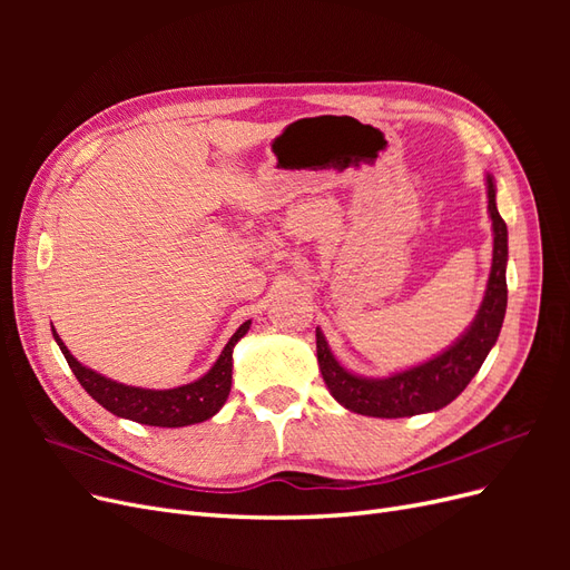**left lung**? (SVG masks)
<instances>
[{
    "label": "left lung",
    "mask_w": 570,
    "mask_h": 570,
    "mask_svg": "<svg viewBox=\"0 0 570 570\" xmlns=\"http://www.w3.org/2000/svg\"><path fill=\"white\" fill-rule=\"evenodd\" d=\"M485 187L488 214L492 220V268L475 318L450 347L416 366L371 377L344 368L327 347L321 327H316L321 375L344 409L373 419H406L419 416V413H433L452 404L480 371L504 323L509 262V230L497 212V185L492 174H485Z\"/></svg>",
    "instance_id": "obj_1"
}]
</instances>
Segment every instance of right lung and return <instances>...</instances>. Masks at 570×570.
<instances>
[{"label":"right lung","mask_w":570,"mask_h":570,"mask_svg":"<svg viewBox=\"0 0 570 570\" xmlns=\"http://www.w3.org/2000/svg\"><path fill=\"white\" fill-rule=\"evenodd\" d=\"M252 321H245L237 327L235 335L223 347L216 364L206 371L197 381L168 387V390H149V387H135L111 381V377L101 375L68 352L59 333L51 327L61 354L66 356L68 366H71L78 383L85 387L97 404L111 411L118 419H128L142 425H157V428H185L202 421H209L212 416L226 404L230 385H233V350L235 344L247 335Z\"/></svg>","instance_id":"add662e5"}]
</instances>
